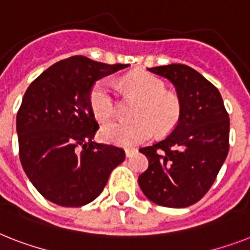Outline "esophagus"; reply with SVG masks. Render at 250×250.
<instances>
[{"mask_svg": "<svg viewBox=\"0 0 250 250\" xmlns=\"http://www.w3.org/2000/svg\"><path fill=\"white\" fill-rule=\"evenodd\" d=\"M125 157H127V158H129V157L132 156V154H135V153H136V149L135 148H125Z\"/></svg>", "mask_w": 250, "mask_h": 250, "instance_id": "1", "label": "esophagus"}]
</instances>
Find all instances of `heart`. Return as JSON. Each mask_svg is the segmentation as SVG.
<instances>
[{
    "mask_svg": "<svg viewBox=\"0 0 250 250\" xmlns=\"http://www.w3.org/2000/svg\"><path fill=\"white\" fill-rule=\"evenodd\" d=\"M123 85L140 98L135 111L136 121H118L102 127L101 136L105 141L119 145H136L144 143L157 132H166L176 125L180 105L176 97L167 93L166 85L160 78L145 71H135L125 75ZM89 106L100 122H107L115 115L117 97L109 79L94 83L89 92Z\"/></svg>",
    "mask_w": 250,
    "mask_h": 250,
    "instance_id": "heart-1",
    "label": "heart"
}]
</instances>
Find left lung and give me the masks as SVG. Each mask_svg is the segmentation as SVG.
Segmentation results:
<instances>
[{"instance_id": "8db88e82", "label": "left lung", "mask_w": 250, "mask_h": 250, "mask_svg": "<svg viewBox=\"0 0 250 250\" xmlns=\"http://www.w3.org/2000/svg\"><path fill=\"white\" fill-rule=\"evenodd\" d=\"M149 71L172 83L180 113L168 136L140 149L149 166L137 182L157 205L187 208L205 196L229 154V114L219 90L189 66L172 63Z\"/></svg>"}]
</instances>
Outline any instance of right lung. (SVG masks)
Returning <instances> with one entry per match:
<instances>
[{"mask_svg": "<svg viewBox=\"0 0 250 250\" xmlns=\"http://www.w3.org/2000/svg\"><path fill=\"white\" fill-rule=\"evenodd\" d=\"M127 66L75 56L46 68L25 90L17 114L19 158L33 187L53 204H89L125 161L122 148L93 141L98 125L89 92Z\"/></svg>", "mask_w": 250, "mask_h": 250, "instance_id": "obj_1", "label": "right lung"}]
</instances>
